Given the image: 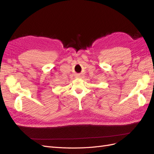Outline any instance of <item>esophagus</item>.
<instances>
[{
  "label": "esophagus",
  "mask_w": 154,
  "mask_h": 154,
  "mask_svg": "<svg viewBox=\"0 0 154 154\" xmlns=\"http://www.w3.org/2000/svg\"><path fill=\"white\" fill-rule=\"evenodd\" d=\"M80 75H79V76H78V77H79V78H80Z\"/></svg>",
  "instance_id": "obj_1"
}]
</instances>
